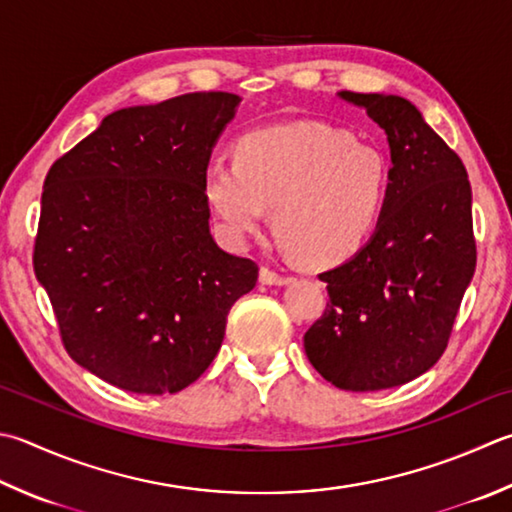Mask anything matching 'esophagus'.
Returning a JSON list of instances; mask_svg holds the SVG:
<instances>
[{"label":"esophagus","mask_w":512,"mask_h":512,"mask_svg":"<svg viewBox=\"0 0 512 512\" xmlns=\"http://www.w3.org/2000/svg\"><path fill=\"white\" fill-rule=\"evenodd\" d=\"M258 278H260V283H263V285H287L289 281H292V278H289V276L278 274V272H274V269H269V267H260Z\"/></svg>","instance_id":"esophagus-1"}]
</instances>
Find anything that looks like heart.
<instances>
[{"label": "heart", "mask_w": 512, "mask_h": 512, "mask_svg": "<svg viewBox=\"0 0 512 512\" xmlns=\"http://www.w3.org/2000/svg\"><path fill=\"white\" fill-rule=\"evenodd\" d=\"M202 191L231 245L274 229L312 267L359 254L388 198V160L368 142L316 122L252 131L236 142L234 162H214Z\"/></svg>", "instance_id": "b5f03b06"}]
</instances>
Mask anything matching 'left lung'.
I'll return each instance as SVG.
<instances>
[{
  "label": "left lung",
  "instance_id": "left-lung-1",
  "mask_svg": "<svg viewBox=\"0 0 512 512\" xmlns=\"http://www.w3.org/2000/svg\"><path fill=\"white\" fill-rule=\"evenodd\" d=\"M385 131L388 198L370 243L318 274L330 301L305 332V354L341 390L403 385L448 347L477 247L464 162L399 95L339 93Z\"/></svg>",
  "mask_w": 512,
  "mask_h": 512
}]
</instances>
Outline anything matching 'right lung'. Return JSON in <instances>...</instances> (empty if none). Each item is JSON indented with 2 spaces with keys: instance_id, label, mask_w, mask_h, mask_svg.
<instances>
[{
  "instance_id": "right-lung-1",
  "label": "right lung",
  "mask_w": 512,
  "mask_h": 512,
  "mask_svg": "<svg viewBox=\"0 0 512 512\" xmlns=\"http://www.w3.org/2000/svg\"><path fill=\"white\" fill-rule=\"evenodd\" d=\"M234 93L202 91L106 115L48 169L33 267L71 359L138 394L205 372L258 265L211 238L202 180Z\"/></svg>"
}]
</instances>
